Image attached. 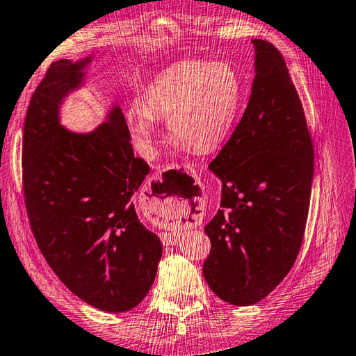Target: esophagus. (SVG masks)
<instances>
[{
	"instance_id": "34e87169",
	"label": "esophagus",
	"mask_w": 356,
	"mask_h": 356,
	"mask_svg": "<svg viewBox=\"0 0 356 356\" xmlns=\"http://www.w3.org/2000/svg\"><path fill=\"white\" fill-rule=\"evenodd\" d=\"M171 202H172V206L174 204H176V206H180V201L177 200V197H171ZM184 202V201H182ZM180 210V209H179ZM186 225H190V222H186ZM195 225H197V220L195 221ZM180 238V236L177 234V231H174V232H163L161 234V242H163L165 245H174L177 242V240Z\"/></svg>"
}]
</instances>
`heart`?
Here are the masks:
<instances>
[{"instance_id": "b5f03b06", "label": "heart", "mask_w": 356, "mask_h": 356, "mask_svg": "<svg viewBox=\"0 0 356 356\" xmlns=\"http://www.w3.org/2000/svg\"><path fill=\"white\" fill-rule=\"evenodd\" d=\"M243 84L227 63L180 61L160 72L131 105L125 120L136 149L155 154V120H166L172 147L209 154L227 140L242 104Z\"/></svg>"}]
</instances>
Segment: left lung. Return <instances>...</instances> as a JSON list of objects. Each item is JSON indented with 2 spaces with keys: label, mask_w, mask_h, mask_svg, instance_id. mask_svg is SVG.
<instances>
[{
  "label": "left lung",
  "mask_w": 356,
  "mask_h": 356,
  "mask_svg": "<svg viewBox=\"0 0 356 356\" xmlns=\"http://www.w3.org/2000/svg\"><path fill=\"white\" fill-rule=\"evenodd\" d=\"M248 106L209 165L221 201L204 231L212 242L202 273L216 297L250 306L291 272L308 220L314 149L300 97L281 53L252 39Z\"/></svg>",
  "instance_id": "obj_1"
}]
</instances>
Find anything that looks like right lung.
Segmentation results:
<instances>
[{
    "mask_svg": "<svg viewBox=\"0 0 356 356\" xmlns=\"http://www.w3.org/2000/svg\"><path fill=\"white\" fill-rule=\"evenodd\" d=\"M91 63L59 59L34 91L23 191L35 242L64 286L94 308L125 312L150 291L163 248L135 210L149 166L134 154L119 105L89 134L61 125L64 100L83 86Z\"/></svg>",
    "mask_w": 356,
    "mask_h": 356,
    "instance_id": "obj_1",
    "label": "right lung"
}]
</instances>
